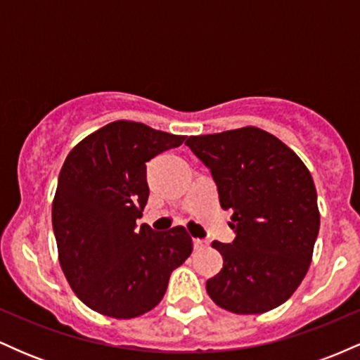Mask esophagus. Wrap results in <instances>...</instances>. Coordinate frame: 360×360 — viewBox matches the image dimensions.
<instances>
[{
  "mask_svg": "<svg viewBox=\"0 0 360 360\" xmlns=\"http://www.w3.org/2000/svg\"><path fill=\"white\" fill-rule=\"evenodd\" d=\"M193 245H194V249H196V250H201V249H205L206 245H208V242L203 240V238H193Z\"/></svg>",
  "mask_w": 360,
  "mask_h": 360,
  "instance_id": "esophagus-1",
  "label": "esophagus"
}]
</instances>
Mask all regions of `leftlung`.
Wrapping results in <instances>:
<instances>
[{
  "mask_svg": "<svg viewBox=\"0 0 360 360\" xmlns=\"http://www.w3.org/2000/svg\"><path fill=\"white\" fill-rule=\"evenodd\" d=\"M212 171L220 205L232 212V243L214 240L223 267L206 281L218 307L257 315L291 298L307 276L320 230L313 177L278 137L257 127L186 140Z\"/></svg>",
  "mask_w": 360,
  "mask_h": 360,
  "instance_id": "8db88e82",
  "label": "left lung"
}]
</instances>
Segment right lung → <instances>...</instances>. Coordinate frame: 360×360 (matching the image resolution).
<instances>
[{
    "mask_svg": "<svg viewBox=\"0 0 360 360\" xmlns=\"http://www.w3.org/2000/svg\"><path fill=\"white\" fill-rule=\"evenodd\" d=\"M183 142V135L118 120L65 157L52 203L59 262L77 298L101 315L128 320L150 311L171 272L191 255L184 226L137 229L148 200L146 162Z\"/></svg>",
    "mask_w": 360,
    "mask_h": 360,
    "instance_id": "right-lung-1",
    "label": "right lung"
}]
</instances>
